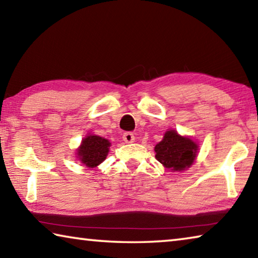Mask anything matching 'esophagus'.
<instances>
[{
  "instance_id": "1",
  "label": "esophagus",
  "mask_w": 258,
  "mask_h": 258,
  "mask_svg": "<svg viewBox=\"0 0 258 258\" xmlns=\"http://www.w3.org/2000/svg\"><path fill=\"white\" fill-rule=\"evenodd\" d=\"M123 140L126 143H132L134 141V134L132 132H125L123 134Z\"/></svg>"
}]
</instances>
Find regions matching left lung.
I'll return each mask as SVG.
<instances>
[{
  "mask_svg": "<svg viewBox=\"0 0 258 258\" xmlns=\"http://www.w3.org/2000/svg\"><path fill=\"white\" fill-rule=\"evenodd\" d=\"M198 146L189 138L180 137L175 131H167L155 147L156 159L172 171H184L197 156Z\"/></svg>",
  "mask_w": 258,
  "mask_h": 258,
  "instance_id": "left-lung-1",
  "label": "left lung"
}]
</instances>
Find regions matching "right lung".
<instances>
[{"mask_svg": "<svg viewBox=\"0 0 258 258\" xmlns=\"http://www.w3.org/2000/svg\"><path fill=\"white\" fill-rule=\"evenodd\" d=\"M110 142L98 135H89L83 140L78 149V158L87 167H95L106 159Z\"/></svg>", "mask_w": 258, "mask_h": 258, "instance_id": "right-lung-1", "label": "right lung"}]
</instances>
